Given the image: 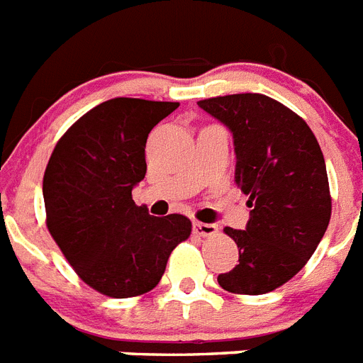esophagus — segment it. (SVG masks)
I'll use <instances>...</instances> for the list:
<instances>
[{"label": "esophagus", "mask_w": 363, "mask_h": 363, "mask_svg": "<svg viewBox=\"0 0 363 363\" xmlns=\"http://www.w3.org/2000/svg\"><path fill=\"white\" fill-rule=\"evenodd\" d=\"M194 233L199 234V236H214V234L218 233V225L194 221Z\"/></svg>", "instance_id": "esophagus-1"}]
</instances>
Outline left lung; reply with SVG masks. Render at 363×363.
I'll use <instances>...</instances> for the list:
<instances>
[{"mask_svg":"<svg viewBox=\"0 0 363 363\" xmlns=\"http://www.w3.org/2000/svg\"><path fill=\"white\" fill-rule=\"evenodd\" d=\"M197 105L233 133L234 181L249 196L245 230L225 227L238 266L218 277L230 294L262 295L297 275L330 221L325 158L301 116L264 94L210 97Z\"/></svg>","mask_w":363,"mask_h":363,"instance_id":"1","label":"left lung"}]
</instances>
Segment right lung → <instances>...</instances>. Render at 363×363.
Wrapping results in <instances>:
<instances>
[{"instance_id": "add662e5", "label": "right lung", "mask_w": 363, "mask_h": 363, "mask_svg": "<svg viewBox=\"0 0 363 363\" xmlns=\"http://www.w3.org/2000/svg\"><path fill=\"white\" fill-rule=\"evenodd\" d=\"M177 106L108 99L64 133L45 167L50 234L75 273L114 299L153 290L172 251L191 233L186 216H149L133 201V188L147 172L149 133Z\"/></svg>"}]
</instances>
